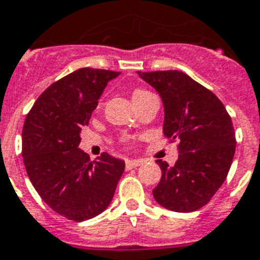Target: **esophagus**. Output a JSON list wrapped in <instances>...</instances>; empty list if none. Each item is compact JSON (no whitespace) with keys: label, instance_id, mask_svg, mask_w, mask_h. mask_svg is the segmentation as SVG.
Returning <instances> with one entry per match:
<instances>
[{"label":"esophagus","instance_id":"esophagus-1","mask_svg":"<svg viewBox=\"0 0 260 260\" xmlns=\"http://www.w3.org/2000/svg\"><path fill=\"white\" fill-rule=\"evenodd\" d=\"M143 164V161L142 159H128L126 161V169H134V168H138V166H140Z\"/></svg>","mask_w":260,"mask_h":260}]
</instances>
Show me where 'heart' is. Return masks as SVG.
<instances>
[{
  "instance_id": "b5f03b06",
  "label": "heart",
  "mask_w": 260,
  "mask_h": 260,
  "mask_svg": "<svg viewBox=\"0 0 260 260\" xmlns=\"http://www.w3.org/2000/svg\"><path fill=\"white\" fill-rule=\"evenodd\" d=\"M146 94H148V91L142 90V88H136V90L132 92V101L140 98V96H143V95H146Z\"/></svg>"
}]
</instances>
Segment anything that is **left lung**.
<instances>
[{
    "label": "left lung",
    "mask_w": 260,
    "mask_h": 260,
    "mask_svg": "<svg viewBox=\"0 0 260 260\" xmlns=\"http://www.w3.org/2000/svg\"><path fill=\"white\" fill-rule=\"evenodd\" d=\"M164 104V135L178 140V159H162L156 203L172 211L191 213L207 205L231 169L236 138L231 116L210 90L178 71L138 72Z\"/></svg>",
    "instance_id": "left-lung-1"
}]
</instances>
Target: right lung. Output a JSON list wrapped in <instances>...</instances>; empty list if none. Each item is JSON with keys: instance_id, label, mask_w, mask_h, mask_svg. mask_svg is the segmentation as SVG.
Returning a JSON list of instances; mask_svg holds the SVG:
<instances>
[{"instance_id": "add662e5", "label": "right lung", "mask_w": 260, "mask_h": 260, "mask_svg": "<svg viewBox=\"0 0 260 260\" xmlns=\"http://www.w3.org/2000/svg\"><path fill=\"white\" fill-rule=\"evenodd\" d=\"M120 72L82 68L53 83L23 126V161L29 181L50 209L82 222L108 209L125 162L104 152L90 161L79 148L105 87Z\"/></svg>"}]
</instances>
